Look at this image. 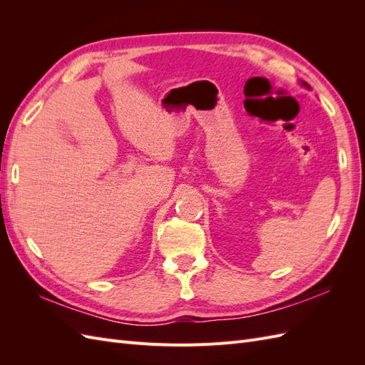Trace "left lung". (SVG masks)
Listing matches in <instances>:
<instances>
[{"instance_id": "left-lung-1", "label": "left lung", "mask_w": 365, "mask_h": 365, "mask_svg": "<svg viewBox=\"0 0 365 365\" xmlns=\"http://www.w3.org/2000/svg\"><path fill=\"white\" fill-rule=\"evenodd\" d=\"M300 83L304 86V88H309V90H311V86H309L306 82H303V81H300Z\"/></svg>"}]
</instances>
